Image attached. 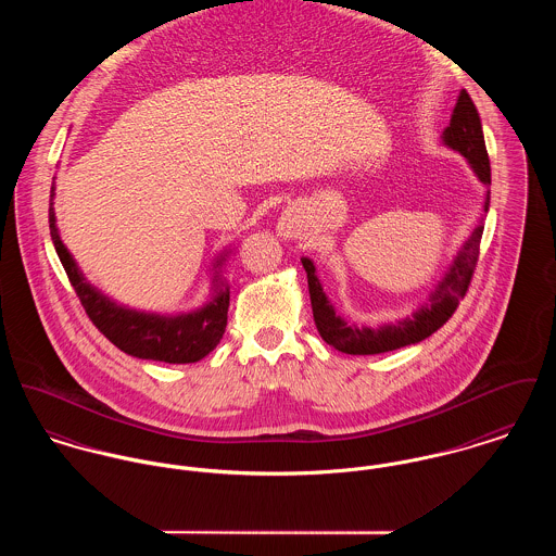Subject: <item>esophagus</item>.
<instances>
[{"label": "esophagus", "mask_w": 556, "mask_h": 556, "mask_svg": "<svg viewBox=\"0 0 556 556\" xmlns=\"http://www.w3.org/2000/svg\"><path fill=\"white\" fill-rule=\"evenodd\" d=\"M300 231H302V225H300V216L295 214V210H285V214L278 220V233L282 238L293 240L300 236Z\"/></svg>", "instance_id": "esophagus-1"}]
</instances>
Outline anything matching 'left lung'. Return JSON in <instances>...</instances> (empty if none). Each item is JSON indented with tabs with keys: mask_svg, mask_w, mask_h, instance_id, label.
Segmentation results:
<instances>
[{
	"mask_svg": "<svg viewBox=\"0 0 556 556\" xmlns=\"http://www.w3.org/2000/svg\"><path fill=\"white\" fill-rule=\"evenodd\" d=\"M442 142L460 152L478 180L482 185H491V163L489 152L484 144L482 123L480 114L469 98V93L463 89L458 93L451 125L442 134ZM491 205V191L486 189L482 214L471 229V236L465 240V244L458 249L453 263L444 271L442 280L435 285V289L429 293L427 302L418 309L412 312V316H405L397 323L380 325V327H356L349 325L327 300L323 285L316 276L314 263L303 256V269L307 274V289H309V302H312V314L316 329L320 338L333 346L336 351L346 354H380L389 351H397L409 344H418L431 333H435L453 314H455L458 302L465 298L476 263H478V249L484 231V216Z\"/></svg>",
	"mask_w": 556,
	"mask_h": 556,
	"instance_id": "obj_1",
	"label": "left lung"
}]
</instances>
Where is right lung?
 Wrapping results in <instances>:
<instances>
[{
	"mask_svg": "<svg viewBox=\"0 0 556 556\" xmlns=\"http://www.w3.org/2000/svg\"><path fill=\"white\" fill-rule=\"evenodd\" d=\"M52 200H54V185L51 187V207H49V227H51L54 251L59 254L61 265L85 312L116 349L138 358L163 361V363H198L205 354L216 349L227 327L229 287L220 278V265L225 263V256L229 251H225L214 261L212 298L210 302L203 303L202 307L182 312L176 316L131 309L103 295L83 276L74 256L61 242Z\"/></svg>",
	"mask_w": 556,
	"mask_h": 556,
	"instance_id": "1",
	"label": "right lung"
}]
</instances>
